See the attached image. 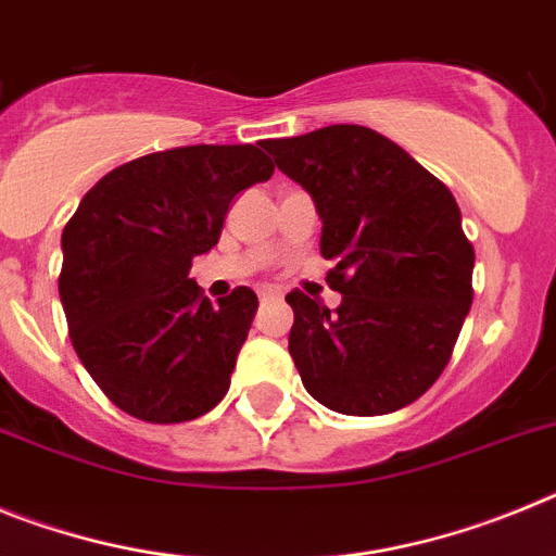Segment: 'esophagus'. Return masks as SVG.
<instances>
[{
    "instance_id": "esophagus-1",
    "label": "esophagus",
    "mask_w": 556,
    "mask_h": 556,
    "mask_svg": "<svg viewBox=\"0 0 556 556\" xmlns=\"http://www.w3.org/2000/svg\"><path fill=\"white\" fill-rule=\"evenodd\" d=\"M258 298H262V301H275V298H281V292H278V289H273V287H267V289H262V292H258Z\"/></svg>"
}]
</instances>
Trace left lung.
Returning a JSON list of instances; mask_svg holds the SVG:
<instances>
[{
	"mask_svg": "<svg viewBox=\"0 0 556 556\" xmlns=\"http://www.w3.org/2000/svg\"><path fill=\"white\" fill-rule=\"evenodd\" d=\"M275 166L312 194L337 308L301 289L289 353L303 387L339 415L404 409L448 365L473 303V244L448 186L381 132L331 125L267 139Z\"/></svg>",
	"mask_w": 556,
	"mask_h": 556,
	"instance_id": "8db88e82",
	"label": "left lung"
}]
</instances>
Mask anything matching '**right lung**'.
<instances>
[{"label": "right lung", "mask_w": 556, "mask_h": 556, "mask_svg": "<svg viewBox=\"0 0 556 556\" xmlns=\"http://www.w3.org/2000/svg\"><path fill=\"white\" fill-rule=\"evenodd\" d=\"M253 144H194L116 166L61 236L68 337L100 390L147 424H184L225 397L258 308L236 287L219 306L189 278L219 242L230 200L273 178Z\"/></svg>", "instance_id": "add662e5"}]
</instances>
